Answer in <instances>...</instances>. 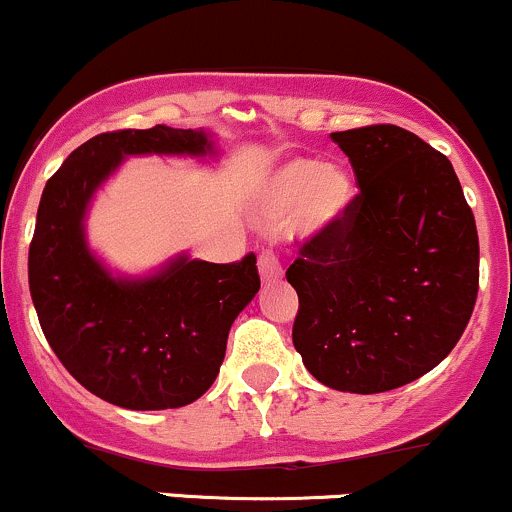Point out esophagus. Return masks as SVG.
I'll return each instance as SVG.
<instances>
[{
    "label": "esophagus",
    "mask_w": 512,
    "mask_h": 512,
    "mask_svg": "<svg viewBox=\"0 0 512 512\" xmlns=\"http://www.w3.org/2000/svg\"><path fill=\"white\" fill-rule=\"evenodd\" d=\"M258 275H261L263 283H271V280H278L283 275V268H280L278 258H275L271 251L258 256Z\"/></svg>",
    "instance_id": "esophagus-1"
}]
</instances>
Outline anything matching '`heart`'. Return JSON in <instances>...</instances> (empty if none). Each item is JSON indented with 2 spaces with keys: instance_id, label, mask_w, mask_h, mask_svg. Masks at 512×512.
Instances as JSON below:
<instances>
[{
  "instance_id": "1",
  "label": "heart",
  "mask_w": 512,
  "mask_h": 512,
  "mask_svg": "<svg viewBox=\"0 0 512 512\" xmlns=\"http://www.w3.org/2000/svg\"><path fill=\"white\" fill-rule=\"evenodd\" d=\"M355 200V181L341 164L295 157L258 183L254 215L266 225L287 222L297 237H314L343 220Z\"/></svg>"
}]
</instances>
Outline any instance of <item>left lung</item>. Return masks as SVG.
I'll return each mask as SVG.
<instances>
[{"mask_svg": "<svg viewBox=\"0 0 512 512\" xmlns=\"http://www.w3.org/2000/svg\"><path fill=\"white\" fill-rule=\"evenodd\" d=\"M360 193L287 268L292 343L326 387L380 394L450 355L479 290V237L450 159L399 125L331 132Z\"/></svg>", "mask_w": 512, "mask_h": 512, "instance_id": "8db88e82", "label": "left lung"}]
</instances>
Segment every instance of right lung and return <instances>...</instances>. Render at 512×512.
I'll return each instance as SVG.
<instances>
[{
  "label": "right lung",
  "mask_w": 512,
  "mask_h": 512,
  "mask_svg": "<svg viewBox=\"0 0 512 512\" xmlns=\"http://www.w3.org/2000/svg\"><path fill=\"white\" fill-rule=\"evenodd\" d=\"M217 157L210 130L154 125L101 132L45 183L28 249L40 329L67 372L108 404L179 409L200 399L225 360L227 336L261 280L256 256L208 263L179 254L147 275H116L86 241L99 188L128 157Z\"/></svg>",
  "instance_id": "add662e5"
}]
</instances>
